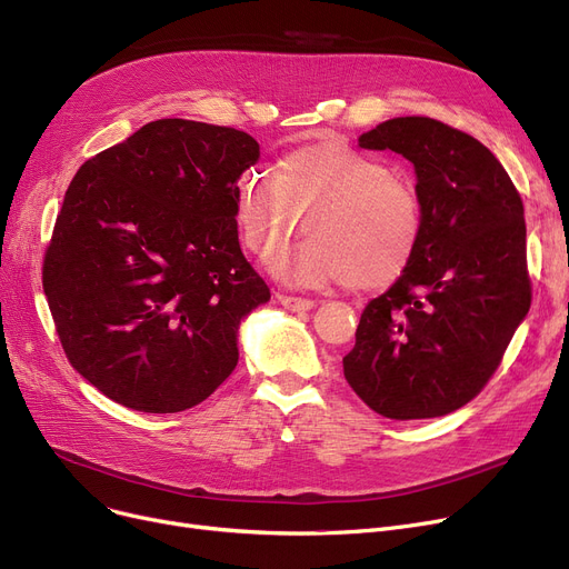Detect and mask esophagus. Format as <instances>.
Returning a JSON list of instances; mask_svg holds the SVG:
<instances>
[{"instance_id": "34e87169", "label": "esophagus", "mask_w": 569, "mask_h": 569, "mask_svg": "<svg viewBox=\"0 0 569 569\" xmlns=\"http://www.w3.org/2000/svg\"><path fill=\"white\" fill-rule=\"evenodd\" d=\"M277 300L281 302V307H286L290 311H311L316 307L313 300H305V297L283 295V292H277Z\"/></svg>"}]
</instances>
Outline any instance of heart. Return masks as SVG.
I'll return each instance as SVG.
<instances>
[{
    "instance_id": "heart-1",
    "label": "heart",
    "mask_w": 569,
    "mask_h": 569,
    "mask_svg": "<svg viewBox=\"0 0 569 569\" xmlns=\"http://www.w3.org/2000/svg\"><path fill=\"white\" fill-rule=\"evenodd\" d=\"M300 214L311 234L272 264L281 281L300 288L390 286L410 267L425 230L417 191L341 138L290 149L274 172L251 168L239 177L237 223L256 256H274Z\"/></svg>"
}]
</instances>
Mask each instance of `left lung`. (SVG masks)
Here are the masks:
<instances>
[{"label": "left lung", "instance_id": "1", "mask_svg": "<svg viewBox=\"0 0 569 569\" xmlns=\"http://www.w3.org/2000/svg\"><path fill=\"white\" fill-rule=\"evenodd\" d=\"M357 142L412 163L425 230L367 305L343 376L390 420L440 417L480 395L530 309L523 202L480 140L438 119H387Z\"/></svg>", "mask_w": 569, "mask_h": 569}]
</instances>
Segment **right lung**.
<instances>
[{
  "instance_id": "add662e5",
  "label": "right lung",
  "mask_w": 569,
  "mask_h": 569,
  "mask_svg": "<svg viewBox=\"0 0 569 569\" xmlns=\"http://www.w3.org/2000/svg\"><path fill=\"white\" fill-rule=\"evenodd\" d=\"M244 131L157 119L84 161L57 214L43 292L73 369L140 412L198 406L234 371L269 288L237 237Z\"/></svg>"
}]
</instances>
